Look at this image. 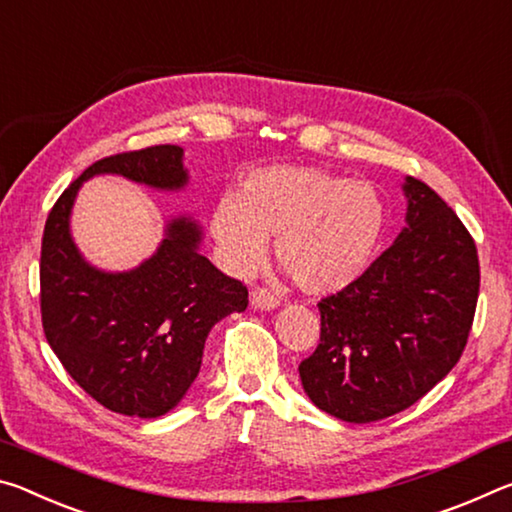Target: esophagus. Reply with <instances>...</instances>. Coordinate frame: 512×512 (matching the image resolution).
Wrapping results in <instances>:
<instances>
[{"label":"esophagus","instance_id":"esophagus-1","mask_svg":"<svg viewBox=\"0 0 512 512\" xmlns=\"http://www.w3.org/2000/svg\"><path fill=\"white\" fill-rule=\"evenodd\" d=\"M250 305H253L255 309L271 311L280 305V298H277L275 293H271L268 289H255L253 293H250Z\"/></svg>","mask_w":512,"mask_h":512}]
</instances>
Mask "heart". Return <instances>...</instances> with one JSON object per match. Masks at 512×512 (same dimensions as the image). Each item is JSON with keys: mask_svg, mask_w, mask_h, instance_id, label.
I'll use <instances>...</instances> for the list:
<instances>
[{"mask_svg": "<svg viewBox=\"0 0 512 512\" xmlns=\"http://www.w3.org/2000/svg\"><path fill=\"white\" fill-rule=\"evenodd\" d=\"M384 228L375 187L300 164L248 173L239 196L223 194L210 216V235L232 271H255L277 237V262L311 296L352 287L375 259Z\"/></svg>", "mask_w": 512, "mask_h": 512, "instance_id": "heart-1", "label": "heart"}]
</instances>
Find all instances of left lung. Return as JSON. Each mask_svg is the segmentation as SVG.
<instances>
[{
	"label": "left lung",
	"instance_id": "left-lung-1",
	"mask_svg": "<svg viewBox=\"0 0 512 512\" xmlns=\"http://www.w3.org/2000/svg\"><path fill=\"white\" fill-rule=\"evenodd\" d=\"M406 225L352 287L318 302L320 343L298 366L320 411L366 424L427 395L456 366L479 298V255L456 212L404 178Z\"/></svg>",
	"mask_w": 512,
	"mask_h": 512
}]
</instances>
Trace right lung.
<instances>
[{
    "label": "right lung",
    "instance_id": "obj_1",
    "mask_svg": "<svg viewBox=\"0 0 512 512\" xmlns=\"http://www.w3.org/2000/svg\"><path fill=\"white\" fill-rule=\"evenodd\" d=\"M176 144L94 162L51 207L42 235L40 309L65 370L106 409L160 418L187 395L210 329L248 307V289L201 255L203 230L187 214L164 225L155 253L131 271H101L72 239V207L85 180L103 173L160 192L189 183Z\"/></svg>",
    "mask_w": 512,
    "mask_h": 512
}]
</instances>
